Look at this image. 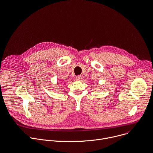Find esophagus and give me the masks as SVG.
<instances>
[{
	"label": "esophagus",
	"instance_id": "esophagus-1",
	"mask_svg": "<svg viewBox=\"0 0 153 153\" xmlns=\"http://www.w3.org/2000/svg\"><path fill=\"white\" fill-rule=\"evenodd\" d=\"M82 79V77L80 76H77L76 77V80L77 81H80Z\"/></svg>",
	"mask_w": 153,
	"mask_h": 153
}]
</instances>
